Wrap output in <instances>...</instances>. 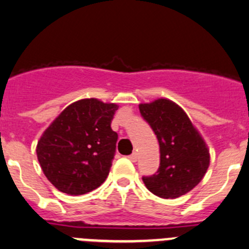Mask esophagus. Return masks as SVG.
<instances>
[{"label":"esophagus","mask_w":249,"mask_h":249,"mask_svg":"<svg viewBox=\"0 0 249 249\" xmlns=\"http://www.w3.org/2000/svg\"><path fill=\"white\" fill-rule=\"evenodd\" d=\"M129 159H130V160L134 161V163H135V161L137 160V153H136V152H135V153H132V154H130Z\"/></svg>","instance_id":"obj_1"}]
</instances>
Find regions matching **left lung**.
I'll list each match as a JSON object with an SVG mask.
<instances>
[{"mask_svg":"<svg viewBox=\"0 0 249 249\" xmlns=\"http://www.w3.org/2000/svg\"><path fill=\"white\" fill-rule=\"evenodd\" d=\"M140 112L159 142L160 164L157 174L142 178L156 196L174 199L194 190L211 163V153L201 132L185 110L168 98L140 103Z\"/></svg>","mask_w":249,"mask_h":249,"instance_id":"1","label":"left lung"}]
</instances>
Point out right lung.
Here are the masks:
<instances>
[{"label": "right lung", "instance_id": "1", "mask_svg": "<svg viewBox=\"0 0 249 249\" xmlns=\"http://www.w3.org/2000/svg\"><path fill=\"white\" fill-rule=\"evenodd\" d=\"M119 106L83 98L64 108L41 135L38 163L55 189L71 196L102 185L114 158L118 135L110 127Z\"/></svg>", "mask_w": 249, "mask_h": 249}]
</instances>
